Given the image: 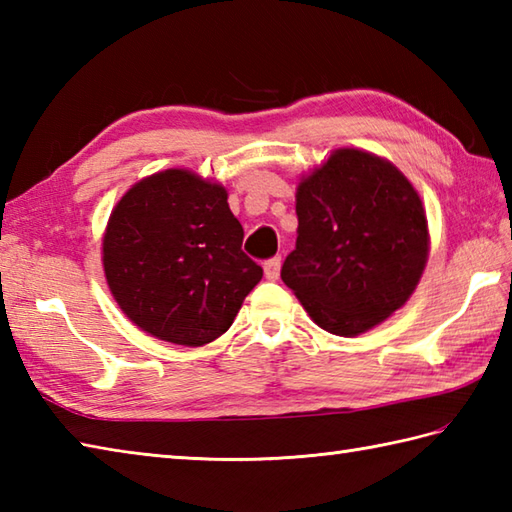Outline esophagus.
Here are the masks:
<instances>
[{
    "label": "esophagus",
    "instance_id": "1",
    "mask_svg": "<svg viewBox=\"0 0 512 512\" xmlns=\"http://www.w3.org/2000/svg\"><path fill=\"white\" fill-rule=\"evenodd\" d=\"M279 266H282V257H270L264 262V273L266 279H277L279 277Z\"/></svg>",
    "mask_w": 512,
    "mask_h": 512
}]
</instances>
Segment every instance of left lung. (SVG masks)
I'll list each match as a JSON object with an SVG mask.
<instances>
[{
    "label": "left lung",
    "instance_id": "1",
    "mask_svg": "<svg viewBox=\"0 0 512 512\" xmlns=\"http://www.w3.org/2000/svg\"><path fill=\"white\" fill-rule=\"evenodd\" d=\"M295 210L282 279L317 326L355 337L406 304L428 259V222L393 164L339 148L297 186Z\"/></svg>",
    "mask_w": 512,
    "mask_h": 512
}]
</instances>
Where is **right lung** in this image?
Returning <instances> with one entry per match:
<instances>
[{"mask_svg": "<svg viewBox=\"0 0 512 512\" xmlns=\"http://www.w3.org/2000/svg\"><path fill=\"white\" fill-rule=\"evenodd\" d=\"M219 184L170 168L119 199L104 235V273L130 322L179 346L224 335L264 270Z\"/></svg>", "mask_w": 512, "mask_h": 512, "instance_id": "right-lung-1", "label": "right lung"}]
</instances>
